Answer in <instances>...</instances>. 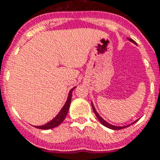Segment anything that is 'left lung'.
Masks as SVG:
<instances>
[{
    "mask_svg": "<svg viewBox=\"0 0 160 160\" xmlns=\"http://www.w3.org/2000/svg\"><path fill=\"white\" fill-rule=\"evenodd\" d=\"M128 40H129V41H131V42H133L134 43H135V42H134L133 39H130V38H129ZM92 110H93L94 114L96 115V117H97V118L98 119V121H99V122H100L101 123L103 124L104 126H105V127L109 128H111V129H114V130H119V129H122V128H127L129 126V125H128V126H123V127H118V126H114V125H111V124L108 123L107 122H105V121H104L103 118H101L99 115L98 114V112L96 111V110H95V108H94L93 104H92ZM135 122H136V121H135ZM133 123H134V122H133Z\"/></svg>",
    "mask_w": 160,
    "mask_h": 160,
    "instance_id": "left-lung-1",
    "label": "left lung"
}]
</instances>
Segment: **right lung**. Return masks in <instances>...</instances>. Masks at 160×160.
<instances>
[{
    "label": "right lung",
    "mask_w": 160,
    "mask_h": 160,
    "mask_svg": "<svg viewBox=\"0 0 160 160\" xmlns=\"http://www.w3.org/2000/svg\"><path fill=\"white\" fill-rule=\"evenodd\" d=\"M74 88V87H73ZM71 89L68 93V99L66 101V104H64V106L62 108V110L60 111V112L57 114L56 118H54L53 120H51L49 122H47L44 125L42 126H36L37 128H40V129H50V128H53L57 127L58 125L62 122L64 119L66 118L67 114L68 112V110H69L70 104H71V98H72V92L73 90Z\"/></svg>",
    "instance_id": "1"
}]
</instances>
